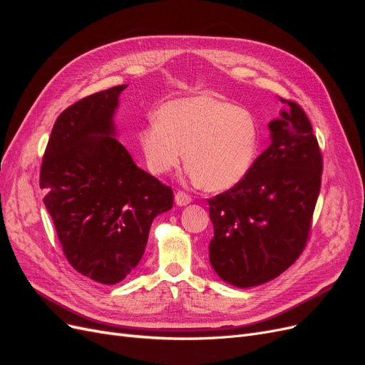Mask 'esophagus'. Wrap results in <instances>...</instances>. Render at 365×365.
<instances>
[{"label":"esophagus","mask_w":365,"mask_h":365,"mask_svg":"<svg viewBox=\"0 0 365 365\" xmlns=\"http://www.w3.org/2000/svg\"><path fill=\"white\" fill-rule=\"evenodd\" d=\"M175 202H176V205L184 207V205L192 202V197H190V195H187L185 192L180 190V192L175 193Z\"/></svg>","instance_id":"obj_1"}]
</instances>
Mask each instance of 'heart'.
Here are the masks:
<instances>
[{
	"label": "heart",
	"mask_w": 365,
	"mask_h": 365,
	"mask_svg": "<svg viewBox=\"0 0 365 365\" xmlns=\"http://www.w3.org/2000/svg\"><path fill=\"white\" fill-rule=\"evenodd\" d=\"M260 132L244 108L208 94L163 103L140 130L152 173L164 175L184 158L189 176L207 190H227L245 178L257 157Z\"/></svg>",
	"instance_id": "b5f03b06"
}]
</instances>
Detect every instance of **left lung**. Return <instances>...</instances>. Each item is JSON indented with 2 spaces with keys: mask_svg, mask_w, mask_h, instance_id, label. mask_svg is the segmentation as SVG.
I'll return each instance as SVG.
<instances>
[{
  "mask_svg": "<svg viewBox=\"0 0 365 365\" xmlns=\"http://www.w3.org/2000/svg\"><path fill=\"white\" fill-rule=\"evenodd\" d=\"M286 105L269 121L271 145L244 180L208 200L215 236L208 257L224 282L251 288L300 257L322 187L323 158L303 109Z\"/></svg>",
  "mask_w": 365,
  "mask_h": 365,
  "instance_id": "8db88e82",
  "label": "left lung"
}]
</instances>
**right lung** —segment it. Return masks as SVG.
Listing matches in <instances>:
<instances>
[{
    "instance_id": "1",
    "label": "right lung",
    "mask_w": 365,
    "mask_h": 365,
    "mask_svg": "<svg viewBox=\"0 0 365 365\" xmlns=\"http://www.w3.org/2000/svg\"><path fill=\"white\" fill-rule=\"evenodd\" d=\"M128 85L88 96L58 117L39 185L63 254L85 277L115 284L132 272L152 220L173 207V192L132 160L115 138L114 113Z\"/></svg>"
}]
</instances>
